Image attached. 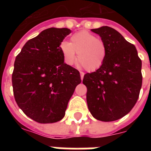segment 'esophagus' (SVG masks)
Segmentation results:
<instances>
[{"instance_id": "esophagus-1", "label": "esophagus", "mask_w": 151, "mask_h": 151, "mask_svg": "<svg viewBox=\"0 0 151 151\" xmlns=\"http://www.w3.org/2000/svg\"><path fill=\"white\" fill-rule=\"evenodd\" d=\"M81 73V79L83 80V78H84V75H85V73H83V72H80Z\"/></svg>"}]
</instances>
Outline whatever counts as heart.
Returning a JSON list of instances; mask_svg holds the SVG:
<instances>
[{"instance_id":"heart-1","label":"heart","mask_w":151,"mask_h":151,"mask_svg":"<svg viewBox=\"0 0 151 151\" xmlns=\"http://www.w3.org/2000/svg\"><path fill=\"white\" fill-rule=\"evenodd\" d=\"M60 51L64 61L68 65L74 63L78 53L79 66H84L88 71H95L100 68L106 55V49L103 41L87 31L73 34L70 43L66 41L62 42Z\"/></svg>"}]
</instances>
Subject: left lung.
I'll return each mask as SVG.
<instances>
[{
    "mask_svg": "<svg viewBox=\"0 0 151 151\" xmlns=\"http://www.w3.org/2000/svg\"><path fill=\"white\" fill-rule=\"evenodd\" d=\"M105 44L106 55L95 72L85 74L88 107L96 119L114 122L129 114L142 87V61L137 50L116 29L102 27L91 29Z\"/></svg>",
    "mask_w": 151,
    "mask_h": 151,
    "instance_id": "8db88e82",
    "label": "left lung"
}]
</instances>
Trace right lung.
Listing matches in <instances>:
<instances>
[{"mask_svg":"<svg viewBox=\"0 0 151 151\" xmlns=\"http://www.w3.org/2000/svg\"><path fill=\"white\" fill-rule=\"evenodd\" d=\"M67 28H48L25 44L15 58L12 73L14 96L27 117L41 124L65 116L76 86L81 82L78 70L64 63L60 51Z\"/></svg>","mask_w":151,"mask_h":151,"instance_id":"right-lung-1","label":"right lung"}]
</instances>
